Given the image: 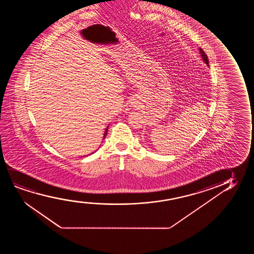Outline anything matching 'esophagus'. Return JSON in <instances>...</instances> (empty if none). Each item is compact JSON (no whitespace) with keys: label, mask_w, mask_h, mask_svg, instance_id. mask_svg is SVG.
<instances>
[{"label":"esophagus","mask_w":254,"mask_h":254,"mask_svg":"<svg viewBox=\"0 0 254 254\" xmlns=\"http://www.w3.org/2000/svg\"><path fill=\"white\" fill-rule=\"evenodd\" d=\"M132 104H133V106H137V105H138V102H137L136 100H134V101H132Z\"/></svg>","instance_id":"obj_1"}]
</instances>
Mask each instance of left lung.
<instances>
[{
    "mask_svg": "<svg viewBox=\"0 0 254 254\" xmlns=\"http://www.w3.org/2000/svg\"><path fill=\"white\" fill-rule=\"evenodd\" d=\"M199 53H200V56H201L202 60L204 61V63H205L207 66H209L208 58H207V56L205 55V53L201 49H199Z\"/></svg>",
    "mask_w": 254,
    "mask_h": 254,
    "instance_id": "1",
    "label": "left lung"
}]
</instances>
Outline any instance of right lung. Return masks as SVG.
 I'll use <instances>...</instances> for the list:
<instances>
[{"mask_svg": "<svg viewBox=\"0 0 254 254\" xmlns=\"http://www.w3.org/2000/svg\"><path fill=\"white\" fill-rule=\"evenodd\" d=\"M108 127H107V128L105 129L104 134H103V139H104L105 138H106V136H107V133H108Z\"/></svg>", "mask_w": 254, "mask_h": 254, "instance_id": "add662e5", "label": "right lung"}]
</instances>
